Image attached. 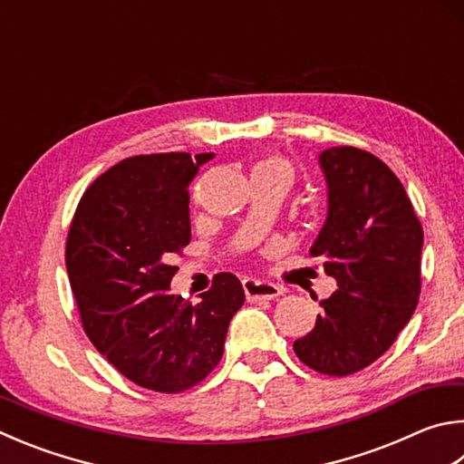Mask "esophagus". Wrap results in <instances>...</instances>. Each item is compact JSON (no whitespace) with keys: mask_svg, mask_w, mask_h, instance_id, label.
Segmentation results:
<instances>
[{"mask_svg":"<svg viewBox=\"0 0 464 464\" xmlns=\"http://www.w3.org/2000/svg\"><path fill=\"white\" fill-rule=\"evenodd\" d=\"M243 290H246V296L249 302H257V300H274L277 296H282L284 288L272 282H264V280H254V277H247L243 280Z\"/></svg>","mask_w":464,"mask_h":464,"instance_id":"1","label":"esophagus"}]
</instances>
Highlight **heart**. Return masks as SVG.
Returning <instances> with one entry per match:
<instances>
[{
    "label": "heart",
    "instance_id": "heart-1",
    "mask_svg": "<svg viewBox=\"0 0 464 464\" xmlns=\"http://www.w3.org/2000/svg\"><path fill=\"white\" fill-rule=\"evenodd\" d=\"M261 172H264V174H280L288 182H292V179H294V166H292L290 160L282 156V154H269V156L259 158L257 162L254 164V172H251V174H261Z\"/></svg>",
    "mask_w": 464,
    "mask_h": 464
}]
</instances>
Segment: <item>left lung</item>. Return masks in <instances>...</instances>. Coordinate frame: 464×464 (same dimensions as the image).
<instances>
[{
	"instance_id": "obj_1",
	"label": "left lung",
	"mask_w": 464,
	"mask_h": 464,
	"mask_svg": "<svg viewBox=\"0 0 464 464\" xmlns=\"http://www.w3.org/2000/svg\"><path fill=\"white\" fill-rule=\"evenodd\" d=\"M328 217L310 256L339 282L323 316L294 343L302 363L343 377L372 365L408 324L420 298L424 231L392 168L353 146L320 154Z\"/></svg>"
}]
</instances>
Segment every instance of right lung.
I'll use <instances>...</instances> for the list:
<instances>
[{"instance_id":"1","label":"right lung","mask_w":464,"mask_h":464,"mask_svg":"<svg viewBox=\"0 0 464 464\" xmlns=\"http://www.w3.org/2000/svg\"><path fill=\"white\" fill-rule=\"evenodd\" d=\"M213 154L168 151L121 160L81 197L66 237V272L82 328L123 377L160 393L190 390L223 357L246 302L217 274L198 304L174 296V254L190 243L188 182Z\"/></svg>"}]
</instances>
